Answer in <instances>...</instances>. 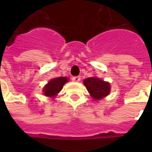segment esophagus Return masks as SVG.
<instances>
[{
	"label": "esophagus",
	"instance_id": "obj_1",
	"mask_svg": "<svg viewBox=\"0 0 152 152\" xmlns=\"http://www.w3.org/2000/svg\"><path fill=\"white\" fill-rule=\"evenodd\" d=\"M72 80L75 82H79V81L80 80V76H73Z\"/></svg>",
	"mask_w": 152,
	"mask_h": 152
}]
</instances>
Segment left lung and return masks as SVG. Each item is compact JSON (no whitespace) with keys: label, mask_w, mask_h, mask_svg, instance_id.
Returning a JSON list of instances; mask_svg holds the SVG:
<instances>
[{"label":"left lung","mask_w":152,"mask_h":152,"mask_svg":"<svg viewBox=\"0 0 152 152\" xmlns=\"http://www.w3.org/2000/svg\"><path fill=\"white\" fill-rule=\"evenodd\" d=\"M87 90L95 100H99L110 94V85L108 82L100 80L98 77H89L83 80Z\"/></svg>","instance_id":"left-lung-1"}]
</instances>
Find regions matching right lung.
<instances>
[{"label": "right lung", "mask_w": 152, "mask_h": 152, "mask_svg": "<svg viewBox=\"0 0 152 152\" xmlns=\"http://www.w3.org/2000/svg\"><path fill=\"white\" fill-rule=\"evenodd\" d=\"M69 79L66 77H57V78L52 79L49 81V83L46 84L43 88V94L47 97L54 98L58 93L61 91L64 83H67Z\"/></svg>", "instance_id": "obj_1"}]
</instances>
